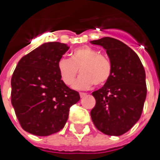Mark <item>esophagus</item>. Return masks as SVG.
Returning <instances> with one entry per match:
<instances>
[{"label":"esophagus","mask_w":160,"mask_h":160,"mask_svg":"<svg viewBox=\"0 0 160 160\" xmlns=\"http://www.w3.org/2000/svg\"><path fill=\"white\" fill-rule=\"evenodd\" d=\"M79 94H80V97H81V98H83L84 96L86 95V93H85V92H80Z\"/></svg>","instance_id":"obj_1"}]
</instances>
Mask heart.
Masks as SVG:
<instances>
[{"instance_id": "obj_1", "label": "heart", "mask_w": 160, "mask_h": 160, "mask_svg": "<svg viewBox=\"0 0 160 160\" xmlns=\"http://www.w3.org/2000/svg\"><path fill=\"white\" fill-rule=\"evenodd\" d=\"M58 70L61 80L67 85L73 83L79 70L81 75L73 86L75 89L86 90L94 83L103 85L107 83L111 76L112 67L106 56L92 47L83 46L76 49L71 53L70 58H59Z\"/></svg>"}]
</instances>
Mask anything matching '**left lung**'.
I'll list each match as a JSON object with an SVG mask.
<instances>
[{
    "instance_id": "obj_1",
    "label": "left lung",
    "mask_w": 160,
    "mask_h": 160,
    "mask_svg": "<svg viewBox=\"0 0 160 160\" xmlns=\"http://www.w3.org/2000/svg\"><path fill=\"white\" fill-rule=\"evenodd\" d=\"M91 43L106 50L112 67L108 81L92 92L96 104L91 118L103 133L122 135L137 123L143 109L147 95L144 68L138 55L121 41L103 37Z\"/></svg>"
}]
</instances>
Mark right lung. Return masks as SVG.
<instances>
[{
	"mask_svg": "<svg viewBox=\"0 0 160 160\" xmlns=\"http://www.w3.org/2000/svg\"><path fill=\"white\" fill-rule=\"evenodd\" d=\"M68 49L58 42H45L18 61L11 77V104L25 131L38 136L60 131L70 107L80 100L58 70V59Z\"/></svg>",
	"mask_w": 160,
	"mask_h": 160,
	"instance_id": "add662e5",
	"label": "right lung"
}]
</instances>
